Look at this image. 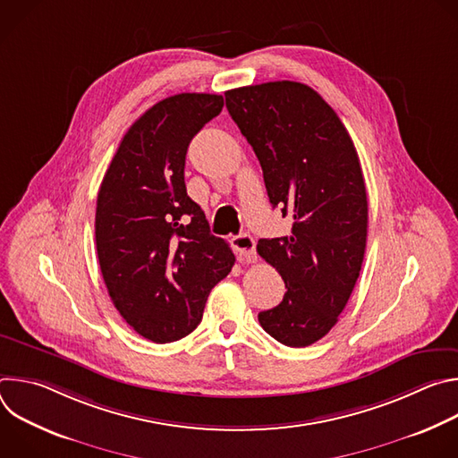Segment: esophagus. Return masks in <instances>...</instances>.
Returning a JSON list of instances; mask_svg holds the SVG:
<instances>
[{
	"label": "esophagus",
	"instance_id": "esophagus-1",
	"mask_svg": "<svg viewBox=\"0 0 458 458\" xmlns=\"http://www.w3.org/2000/svg\"><path fill=\"white\" fill-rule=\"evenodd\" d=\"M232 248L241 263H253V260H257L255 241L250 233H239L232 237Z\"/></svg>",
	"mask_w": 458,
	"mask_h": 458
}]
</instances>
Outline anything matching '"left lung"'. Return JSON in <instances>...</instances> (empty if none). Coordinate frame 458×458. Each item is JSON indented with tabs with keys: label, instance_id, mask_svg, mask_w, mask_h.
Instances as JSON below:
<instances>
[{
	"label": "left lung",
	"instance_id": "1",
	"mask_svg": "<svg viewBox=\"0 0 458 458\" xmlns=\"http://www.w3.org/2000/svg\"><path fill=\"white\" fill-rule=\"evenodd\" d=\"M225 98L270 203L293 219L290 235L257 244L288 288L259 322L281 344L304 348L337 324L359 279L368 235L360 161L335 110L308 85L270 81Z\"/></svg>",
	"mask_w": 458,
	"mask_h": 458
}]
</instances>
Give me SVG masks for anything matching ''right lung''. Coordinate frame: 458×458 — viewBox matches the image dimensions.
<instances>
[{
	"mask_svg": "<svg viewBox=\"0 0 458 458\" xmlns=\"http://www.w3.org/2000/svg\"><path fill=\"white\" fill-rule=\"evenodd\" d=\"M223 105L217 94L156 103L128 128L98 193L96 248L108 295L152 343L198 328L210 290L235 263L184 184L188 145Z\"/></svg>",
	"mask_w": 458,
	"mask_h": 458,
	"instance_id": "obj_1",
	"label": "right lung"
}]
</instances>
